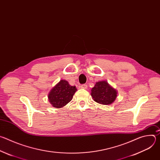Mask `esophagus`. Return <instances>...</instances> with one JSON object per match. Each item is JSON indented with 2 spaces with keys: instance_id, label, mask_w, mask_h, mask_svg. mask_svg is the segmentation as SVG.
<instances>
[{
  "instance_id": "1",
  "label": "esophagus",
  "mask_w": 160,
  "mask_h": 160,
  "mask_svg": "<svg viewBox=\"0 0 160 160\" xmlns=\"http://www.w3.org/2000/svg\"><path fill=\"white\" fill-rule=\"evenodd\" d=\"M81 88H83V89H86L87 88V85L86 84H82L81 86H80Z\"/></svg>"
}]
</instances>
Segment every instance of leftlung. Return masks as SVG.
Here are the masks:
<instances>
[{
	"label": "left lung",
	"mask_w": 160,
	"mask_h": 160,
	"mask_svg": "<svg viewBox=\"0 0 160 160\" xmlns=\"http://www.w3.org/2000/svg\"><path fill=\"white\" fill-rule=\"evenodd\" d=\"M91 92V96L96 102L104 105L111 104L117 96V90L106 81L97 82Z\"/></svg>",
	"instance_id": "left-lung-1"
}]
</instances>
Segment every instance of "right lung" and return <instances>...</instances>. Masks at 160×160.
I'll use <instances>...</instances> for the list:
<instances>
[{"label":"right lung","instance_id":"right-lung-1","mask_svg":"<svg viewBox=\"0 0 160 160\" xmlns=\"http://www.w3.org/2000/svg\"><path fill=\"white\" fill-rule=\"evenodd\" d=\"M76 91L75 86H71L64 80H60L51 90L48 98L52 106L60 108L72 101Z\"/></svg>","mask_w":160,"mask_h":160}]
</instances>
